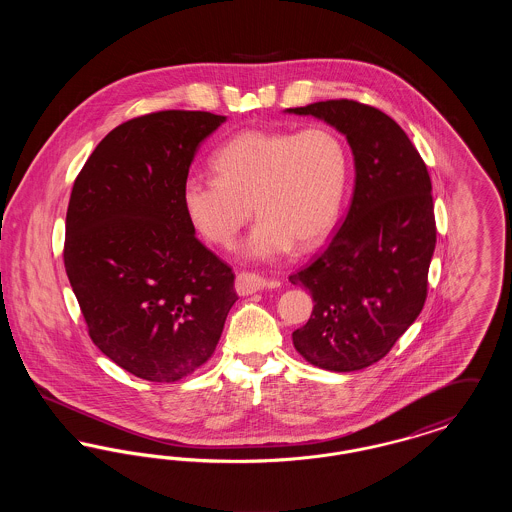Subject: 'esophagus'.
I'll use <instances>...</instances> for the list:
<instances>
[{
    "mask_svg": "<svg viewBox=\"0 0 512 512\" xmlns=\"http://www.w3.org/2000/svg\"><path fill=\"white\" fill-rule=\"evenodd\" d=\"M263 288H267V282L257 274L242 272V274L236 276V292H238V295H253V293H257Z\"/></svg>",
    "mask_w": 512,
    "mask_h": 512,
    "instance_id": "esophagus-1",
    "label": "esophagus"
}]
</instances>
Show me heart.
<instances>
[{
    "label": "heart",
    "instance_id": "obj_1",
    "mask_svg": "<svg viewBox=\"0 0 512 512\" xmlns=\"http://www.w3.org/2000/svg\"><path fill=\"white\" fill-rule=\"evenodd\" d=\"M213 169L217 176L184 180V211L205 240L232 247L255 209L261 219L242 247L245 259L270 261L293 245L313 249L340 215L347 153L328 128H249L219 147Z\"/></svg>",
    "mask_w": 512,
    "mask_h": 512
}]
</instances>
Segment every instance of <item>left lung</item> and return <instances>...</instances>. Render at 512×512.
<instances>
[{
    "label": "left lung",
    "mask_w": 512,
    "mask_h": 512,
    "mask_svg": "<svg viewBox=\"0 0 512 512\" xmlns=\"http://www.w3.org/2000/svg\"><path fill=\"white\" fill-rule=\"evenodd\" d=\"M286 113L334 126L355 161L340 230L315 263L290 276L315 301L293 345L318 368L361 370L386 357L424 307L436 249L430 174L403 128L376 107L330 99Z\"/></svg>",
    "instance_id": "8db88e82"
}]
</instances>
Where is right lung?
I'll return each mask as SVG.
<instances>
[{
    "mask_svg": "<svg viewBox=\"0 0 512 512\" xmlns=\"http://www.w3.org/2000/svg\"><path fill=\"white\" fill-rule=\"evenodd\" d=\"M226 117L159 111L111 130L74 180L65 268L99 351L149 382H176L215 351L234 272L195 238L182 205L199 144Z\"/></svg>",
    "mask_w": 512,
    "mask_h": 512,
    "instance_id": "1",
    "label": "right lung"
}]
</instances>
